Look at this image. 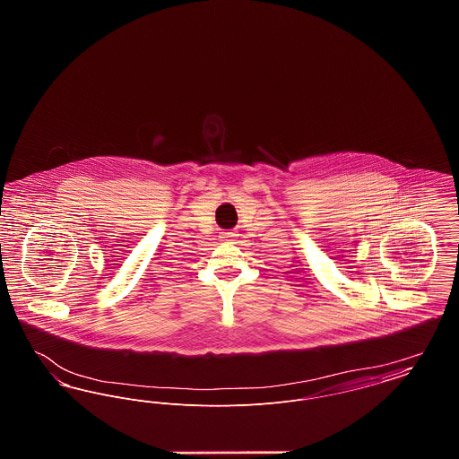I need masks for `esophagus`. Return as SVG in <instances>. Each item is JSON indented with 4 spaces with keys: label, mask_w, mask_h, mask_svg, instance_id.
Returning <instances> with one entry per match:
<instances>
[{
    "label": "esophagus",
    "mask_w": 459,
    "mask_h": 459,
    "mask_svg": "<svg viewBox=\"0 0 459 459\" xmlns=\"http://www.w3.org/2000/svg\"><path fill=\"white\" fill-rule=\"evenodd\" d=\"M230 238H234L232 232H223V234H221V239H230Z\"/></svg>",
    "instance_id": "esophagus-1"
}]
</instances>
